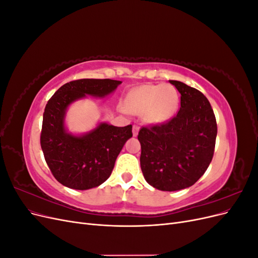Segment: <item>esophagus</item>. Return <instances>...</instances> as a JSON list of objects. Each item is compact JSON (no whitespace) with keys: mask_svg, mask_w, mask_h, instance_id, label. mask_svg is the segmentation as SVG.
<instances>
[{"mask_svg":"<svg viewBox=\"0 0 258 258\" xmlns=\"http://www.w3.org/2000/svg\"><path fill=\"white\" fill-rule=\"evenodd\" d=\"M132 134H134V137H137L139 134V126L137 124H134V130H132Z\"/></svg>","mask_w":258,"mask_h":258,"instance_id":"34e87169","label":"esophagus"}]
</instances>
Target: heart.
<instances>
[{"label": "heart", "instance_id": "obj_1", "mask_svg": "<svg viewBox=\"0 0 258 258\" xmlns=\"http://www.w3.org/2000/svg\"><path fill=\"white\" fill-rule=\"evenodd\" d=\"M177 105V92L170 85H142L132 89L126 97L128 110L144 115L145 120L154 124L172 118Z\"/></svg>", "mask_w": 258, "mask_h": 258}]
</instances>
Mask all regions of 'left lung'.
Wrapping results in <instances>:
<instances>
[{
    "label": "left lung",
    "mask_w": 258,
    "mask_h": 258,
    "mask_svg": "<svg viewBox=\"0 0 258 258\" xmlns=\"http://www.w3.org/2000/svg\"><path fill=\"white\" fill-rule=\"evenodd\" d=\"M181 93V107L169 122L142 128L140 163L146 182L163 191L190 187L213 158L217 126L204 93L178 81H169Z\"/></svg>",
    "instance_id": "left-lung-1"
}]
</instances>
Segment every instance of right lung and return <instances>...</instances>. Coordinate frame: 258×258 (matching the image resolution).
<instances>
[{
	"label": "right lung",
	"mask_w": 258,
	"mask_h": 258,
	"mask_svg": "<svg viewBox=\"0 0 258 258\" xmlns=\"http://www.w3.org/2000/svg\"><path fill=\"white\" fill-rule=\"evenodd\" d=\"M121 84L114 80L84 79L64 84L54 92L43 114L41 146L57 181L86 190L110 177L117 156L132 137V126L115 127L101 121L88 132L74 135L66 127L69 106L91 96L103 99Z\"/></svg>",
	"instance_id": "obj_1"
}]
</instances>
